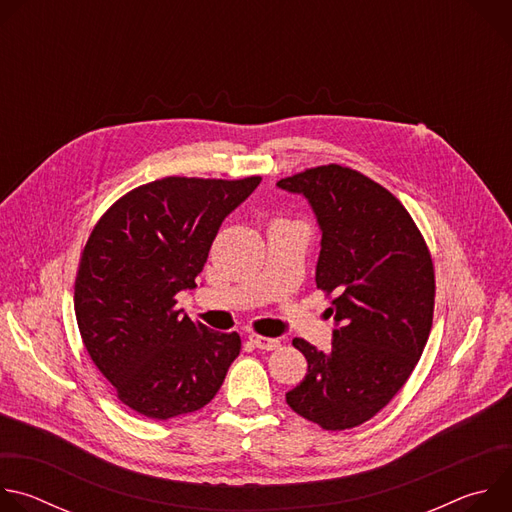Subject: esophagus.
<instances>
[{
  "label": "esophagus",
  "mask_w": 512,
  "mask_h": 512,
  "mask_svg": "<svg viewBox=\"0 0 512 512\" xmlns=\"http://www.w3.org/2000/svg\"><path fill=\"white\" fill-rule=\"evenodd\" d=\"M249 340L261 348V350H277L281 346V342L277 338H265V336H259V334H251Z\"/></svg>",
  "instance_id": "esophagus-1"
}]
</instances>
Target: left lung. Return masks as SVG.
<instances>
[{
  "label": "left lung",
  "instance_id": "1",
  "mask_svg": "<svg viewBox=\"0 0 512 512\" xmlns=\"http://www.w3.org/2000/svg\"><path fill=\"white\" fill-rule=\"evenodd\" d=\"M277 186L306 196L318 218L316 285L332 296L338 326L328 352L294 338L308 373L285 401L322 429H350L375 417L415 369L433 322V261L405 206L356 170L318 166Z\"/></svg>",
  "mask_w": 512,
  "mask_h": 512
}]
</instances>
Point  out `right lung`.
I'll list each match as a JSON object with an SVG mask.
<instances>
[{
  "mask_svg": "<svg viewBox=\"0 0 512 512\" xmlns=\"http://www.w3.org/2000/svg\"><path fill=\"white\" fill-rule=\"evenodd\" d=\"M259 182L168 176L121 196L95 225L75 281L77 324L117 399L139 415L202 409L239 356L237 332L180 316L176 294L196 287L218 229Z\"/></svg>",
  "mask_w": 512,
  "mask_h": 512,
  "instance_id": "right-lung-1",
  "label": "right lung"
}]
</instances>
